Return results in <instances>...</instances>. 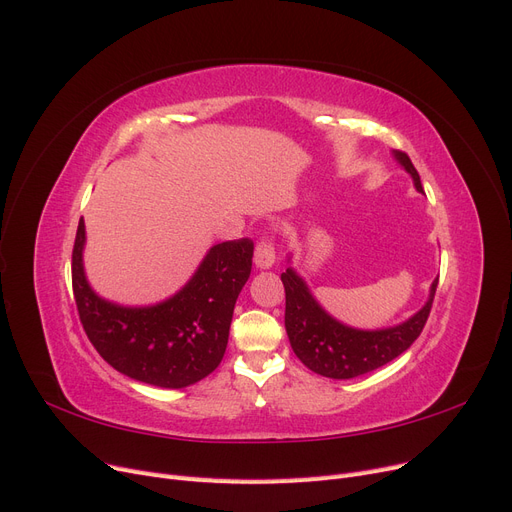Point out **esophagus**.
Masks as SVG:
<instances>
[{
  "instance_id": "obj_1",
  "label": "esophagus",
  "mask_w": 512,
  "mask_h": 512,
  "mask_svg": "<svg viewBox=\"0 0 512 512\" xmlns=\"http://www.w3.org/2000/svg\"><path fill=\"white\" fill-rule=\"evenodd\" d=\"M276 261V247H274V238L270 234H263L255 247V265L261 270L272 268Z\"/></svg>"
}]
</instances>
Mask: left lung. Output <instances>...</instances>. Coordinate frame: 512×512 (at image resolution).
<instances>
[{
  "instance_id": "left-lung-1",
  "label": "left lung",
  "mask_w": 512,
  "mask_h": 512,
  "mask_svg": "<svg viewBox=\"0 0 512 512\" xmlns=\"http://www.w3.org/2000/svg\"><path fill=\"white\" fill-rule=\"evenodd\" d=\"M395 159L406 167L414 177L416 190L422 192L420 175L408 154L395 150ZM280 278L286 293L284 326L288 341H291L297 358L311 372L328 376V379H353V376L372 372L402 355L425 328L439 282V278L433 282L427 305L414 318L395 328L364 332L332 320L309 295L307 286L293 270H286Z\"/></svg>"
}]
</instances>
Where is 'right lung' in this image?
Wrapping results in <instances>:
<instances>
[{
  "label": "right lung",
  "instance_id": "right-lung-1",
  "mask_svg": "<svg viewBox=\"0 0 512 512\" xmlns=\"http://www.w3.org/2000/svg\"><path fill=\"white\" fill-rule=\"evenodd\" d=\"M83 219L73 244V295L96 351L121 374L182 389L211 374L226 353L234 303L251 276L253 240L215 244L184 291L154 307H119L94 295L83 274Z\"/></svg>",
  "mask_w": 512,
  "mask_h": 512
}]
</instances>
